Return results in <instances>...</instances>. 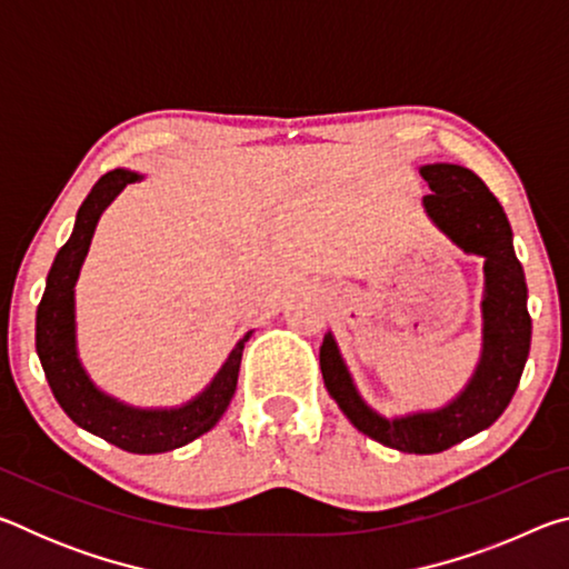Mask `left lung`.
Here are the masks:
<instances>
[{
	"label": "left lung",
	"mask_w": 569,
	"mask_h": 569,
	"mask_svg": "<svg viewBox=\"0 0 569 569\" xmlns=\"http://www.w3.org/2000/svg\"><path fill=\"white\" fill-rule=\"evenodd\" d=\"M429 182L423 213L467 256L485 258L481 293V353L455 399L439 409L383 417L361 397L333 333L323 336L321 373L331 399L356 429L383 447L407 455H437L492 427L512 401L522 377L532 319L527 313V283L512 246V228L499 200L469 168L455 162L421 166Z\"/></svg>",
	"instance_id": "1"
}]
</instances>
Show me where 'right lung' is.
I'll return each instance as SVG.
<instances>
[{
	"label": "right lung",
	"instance_id": "add662e5",
	"mask_svg": "<svg viewBox=\"0 0 569 569\" xmlns=\"http://www.w3.org/2000/svg\"><path fill=\"white\" fill-rule=\"evenodd\" d=\"M138 180H142L140 172L124 168L110 170L108 176L94 182L90 196L77 210L72 236L57 250L54 263L47 273L44 296L37 308V356H40L57 403L77 427L130 451V455H162V451L190 445L192 439L213 429L223 417L236 393L246 341L253 331H248L233 346V351L228 353L208 387L180 407H132V403L104 393L90 379L80 351H77L74 286L104 208L130 182Z\"/></svg>",
	"mask_w": 569,
	"mask_h": 569
}]
</instances>
